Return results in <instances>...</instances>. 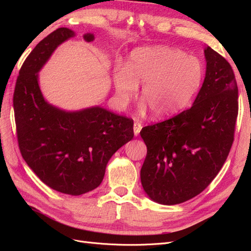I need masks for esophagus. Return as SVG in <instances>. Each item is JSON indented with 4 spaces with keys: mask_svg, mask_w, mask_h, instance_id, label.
Wrapping results in <instances>:
<instances>
[{
    "mask_svg": "<svg viewBox=\"0 0 251 251\" xmlns=\"http://www.w3.org/2000/svg\"><path fill=\"white\" fill-rule=\"evenodd\" d=\"M133 128H134V135L135 136H138L140 131H141V128H142V126L139 123H135Z\"/></svg>",
    "mask_w": 251,
    "mask_h": 251,
    "instance_id": "obj_1",
    "label": "esophagus"
}]
</instances>
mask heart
<instances>
[{"instance_id":"obj_1","label":"heart","mask_w":251,"mask_h":251,"mask_svg":"<svg viewBox=\"0 0 251 251\" xmlns=\"http://www.w3.org/2000/svg\"><path fill=\"white\" fill-rule=\"evenodd\" d=\"M204 76L201 60L169 46L143 47L132 51L126 66L113 72L115 100L124 109L141 87L139 114L151 110L155 118H166L186 107L198 92Z\"/></svg>"}]
</instances>
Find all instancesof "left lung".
Listing matches in <instances>:
<instances>
[{
  "instance_id": "obj_1",
  "label": "left lung",
  "mask_w": 251,
  "mask_h": 251,
  "mask_svg": "<svg viewBox=\"0 0 251 251\" xmlns=\"http://www.w3.org/2000/svg\"><path fill=\"white\" fill-rule=\"evenodd\" d=\"M206 71L191 109L144 126L148 148L140 171L143 191L163 205L185 202L199 195L222 169L233 141L238 116V86L231 66L204 49Z\"/></svg>"
}]
</instances>
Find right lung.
<instances>
[{"mask_svg": "<svg viewBox=\"0 0 251 251\" xmlns=\"http://www.w3.org/2000/svg\"><path fill=\"white\" fill-rule=\"evenodd\" d=\"M75 35L58 28L36 45L20 70L13 109L20 151L29 168L54 191L79 196L100 185L111 157L133 139L134 124L100 105L67 111L44 97L40 71L59 45ZM82 37L95 40L91 32Z\"/></svg>", "mask_w": 251, "mask_h": 251, "instance_id": "obj_1", "label": "right lung"}]
</instances>
